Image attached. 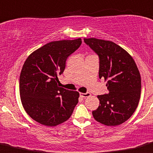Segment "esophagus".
I'll list each match as a JSON object with an SVG mask.
<instances>
[{
	"label": "esophagus",
	"instance_id": "34e87169",
	"mask_svg": "<svg viewBox=\"0 0 153 153\" xmlns=\"http://www.w3.org/2000/svg\"><path fill=\"white\" fill-rule=\"evenodd\" d=\"M80 95H81V97H89V96H91V94L89 92L87 93H80Z\"/></svg>",
	"mask_w": 153,
	"mask_h": 153
}]
</instances>
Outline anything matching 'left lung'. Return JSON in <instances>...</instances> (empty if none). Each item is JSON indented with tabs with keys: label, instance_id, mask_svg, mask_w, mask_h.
Masks as SVG:
<instances>
[{
	"label": "left lung",
	"instance_id": "1",
	"mask_svg": "<svg viewBox=\"0 0 153 153\" xmlns=\"http://www.w3.org/2000/svg\"><path fill=\"white\" fill-rule=\"evenodd\" d=\"M84 42L100 58L99 78L108 94L97 95L100 105L92 111L94 120L106 126L126 122L137 108L141 95V76L132 56L118 45L96 38Z\"/></svg>",
	"mask_w": 153,
	"mask_h": 153
}]
</instances>
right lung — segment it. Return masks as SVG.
<instances>
[{
    "label": "right lung",
    "mask_w": 153,
    "mask_h": 153,
    "mask_svg": "<svg viewBox=\"0 0 153 153\" xmlns=\"http://www.w3.org/2000/svg\"><path fill=\"white\" fill-rule=\"evenodd\" d=\"M81 39L53 41L30 53L20 76V94L26 113L36 122L53 127L71 117L79 92L59 87L58 75L66 60L81 45Z\"/></svg>",
    "instance_id": "obj_1"
}]
</instances>
